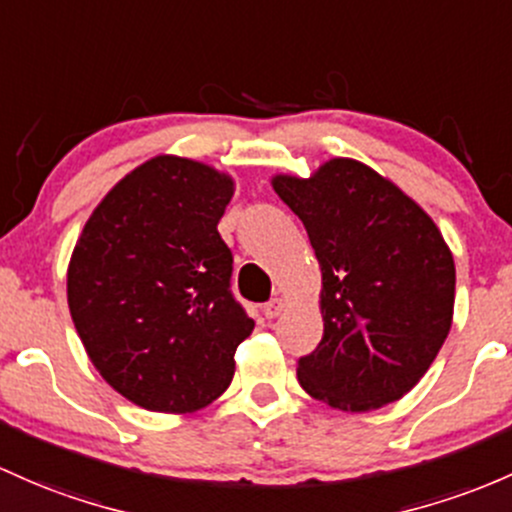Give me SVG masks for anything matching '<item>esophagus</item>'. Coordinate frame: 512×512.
<instances>
[{
  "instance_id": "1",
  "label": "esophagus",
  "mask_w": 512,
  "mask_h": 512,
  "mask_svg": "<svg viewBox=\"0 0 512 512\" xmlns=\"http://www.w3.org/2000/svg\"><path fill=\"white\" fill-rule=\"evenodd\" d=\"M262 311H265L267 318L282 316V313L286 311V301L284 299H272L269 303H265V308H262Z\"/></svg>"
}]
</instances>
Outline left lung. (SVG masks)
I'll return each mask as SVG.
<instances>
[{"instance_id":"8db88e82","label":"left lung","mask_w":512,"mask_h":512,"mask_svg":"<svg viewBox=\"0 0 512 512\" xmlns=\"http://www.w3.org/2000/svg\"><path fill=\"white\" fill-rule=\"evenodd\" d=\"M316 250L323 340L299 359L308 396L350 413L398 401L435 362L454 313V260L435 221L364 162L272 177Z\"/></svg>"}]
</instances>
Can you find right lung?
Listing matches in <instances>:
<instances>
[{"label": "right lung", "instance_id": "add662e5", "mask_svg": "<svg viewBox=\"0 0 512 512\" xmlns=\"http://www.w3.org/2000/svg\"><path fill=\"white\" fill-rule=\"evenodd\" d=\"M233 177L157 155L101 199L67 267V306L84 350L145 411L194 413L235 374L255 328L230 294L233 255L218 221Z\"/></svg>", "mask_w": 512, "mask_h": 512}]
</instances>
